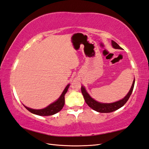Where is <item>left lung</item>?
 <instances>
[{"label":"left lung","instance_id":"left-lung-1","mask_svg":"<svg viewBox=\"0 0 149 149\" xmlns=\"http://www.w3.org/2000/svg\"><path fill=\"white\" fill-rule=\"evenodd\" d=\"M111 45L113 48H114V49H122V48L120 47V46L118 45L115 41H114L113 40L111 41ZM134 84H135V78L133 81V84L132 85L131 88L130 89L128 94L126 95V96L122 99V100L116 102H111V103H103V102H98L95 100H94L93 97H91L89 93H87V91H86L85 87L83 86H81V91L87 104L88 105L90 108L94 109V111L99 113H111V112L116 111V110L121 108L122 106H123L125 105V104L128 100L129 97L131 96L133 87H134Z\"/></svg>","mask_w":149,"mask_h":149}]
</instances>
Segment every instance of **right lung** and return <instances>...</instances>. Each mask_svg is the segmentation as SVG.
<instances>
[{"label": "right lung", "instance_id": "obj_1", "mask_svg": "<svg viewBox=\"0 0 149 149\" xmlns=\"http://www.w3.org/2000/svg\"><path fill=\"white\" fill-rule=\"evenodd\" d=\"M69 86L70 84H68L65 87V88L64 89L62 94L60 95V96L58 98V100H56L55 102H52V104H49L47 107H46L43 109H35L28 108L27 106H24V104L23 105L29 112H31L33 114H37V115L39 116L53 115V114H55L59 112L60 110L63 108L65 104V94L67 93Z\"/></svg>", "mask_w": 149, "mask_h": 149}]
</instances>
